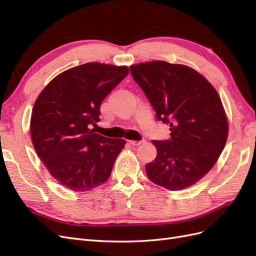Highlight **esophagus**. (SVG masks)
Returning a JSON list of instances; mask_svg holds the SVG:
<instances>
[{
	"label": "esophagus",
	"instance_id": "34e87169",
	"mask_svg": "<svg viewBox=\"0 0 256 256\" xmlns=\"http://www.w3.org/2000/svg\"><path fill=\"white\" fill-rule=\"evenodd\" d=\"M128 143L130 145H132V146H138V145L142 144V141H132V140H130V141H128Z\"/></svg>",
	"mask_w": 256,
	"mask_h": 256
}]
</instances>
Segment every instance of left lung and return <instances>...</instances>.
Masks as SVG:
<instances>
[{"label":"left lung","instance_id":"8db88e82","mask_svg":"<svg viewBox=\"0 0 256 256\" xmlns=\"http://www.w3.org/2000/svg\"><path fill=\"white\" fill-rule=\"evenodd\" d=\"M156 112L168 124L171 138L154 141L157 157L146 174L168 190H182L204 177L220 157L228 122L218 92L194 69L164 60L130 66Z\"/></svg>","mask_w":256,"mask_h":256}]
</instances>
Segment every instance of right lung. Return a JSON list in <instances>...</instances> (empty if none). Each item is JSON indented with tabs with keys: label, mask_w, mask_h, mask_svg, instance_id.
I'll use <instances>...</instances> for the list:
<instances>
[{
	"label": "right lung",
	"mask_w": 256,
	"mask_h": 256,
	"mask_svg": "<svg viewBox=\"0 0 256 256\" xmlns=\"http://www.w3.org/2000/svg\"><path fill=\"white\" fill-rule=\"evenodd\" d=\"M129 74L127 66L86 63L58 74L37 97L30 136L38 157L67 189L90 191L108 180L124 138L95 134L100 104Z\"/></svg>",
	"instance_id": "add662e5"
}]
</instances>
